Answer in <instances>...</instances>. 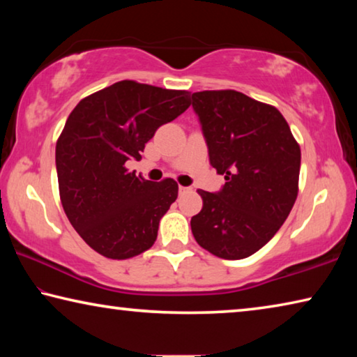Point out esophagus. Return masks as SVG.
Masks as SVG:
<instances>
[{"label": "esophagus", "mask_w": 357, "mask_h": 357, "mask_svg": "<svg viewBox=\"0 0 357 357\" xmlns=\"http://www.w3.org/2000/svg\"><path fill=\"white\" fill-rule=\"evenodd\" d=\"M190 190V187H184V185H179V193H185V192H189Z\"/></svg>", "instance_id": "obj_1"}]
</instances>
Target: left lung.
I'll return each mask as SVG.
<instances>
[{"label":"left lung","instance_id":"obj_1","mask_svg":"<svg viewBox=\"0 0 357 357\" xmlns=\"http://www.w3.org/2000/svg\"><path fill=\"white\" fill-rule=\"evenodd\" d=\"M192 108L200 121L209 164L225 174L220 190H197L203 209L192 217V234L215 257L247 258L273 239L293 208L299 144L275 107L243 93H193Z\"/></svg>","mask_w":357,"mask_h":357}]
</instances>
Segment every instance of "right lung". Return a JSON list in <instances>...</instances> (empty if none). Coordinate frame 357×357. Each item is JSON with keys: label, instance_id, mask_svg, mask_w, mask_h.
Instances as JSON below:
<instances>
[{"label": "right lung", "instance_id": "1", "mask_svg": "<svg viewBox=\"0 0 357 357\" xmlns=\"http://www.w3.org/2000/svg\"><path fill=\"white\" fill-rule=\"evenodd\" d=\"M189 107V91L124 80L69 114L56 143L59 195L72 227L100 255L126 259L154 244L178 184L137 178L126 162L140 159L155 130Z\"/></svg>", "mask_w": 357, "mask_h": 357}]
</instances>
